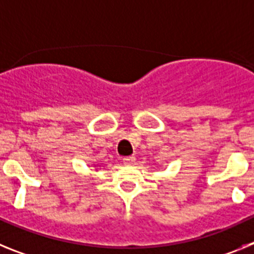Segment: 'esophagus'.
<instances>
[{
	"mask_svg": "<svg viewBox=\"0 0 254 254\" xmlns=\"http://www.w3.org/2000/svg\"><path fill=\"white\" fill-rule=\"evenodd\" d=\"M123 161H125L126 164H133L134 161H136V158H134L133 155H132V156H126V158H123Z\"/></svg>",
	"mask_w": 254,
	"mask_h": 254,
	"instance_id": "obj_1",
	"label": "esophagus"
}]
</instances>
